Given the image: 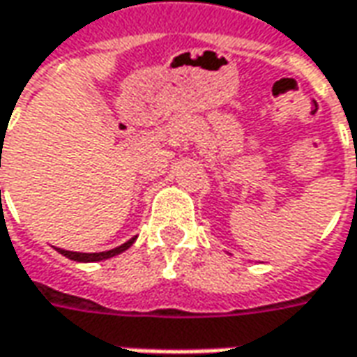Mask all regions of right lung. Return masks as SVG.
<instances>
[{
    "instance_id": "add662e5",
    "label": "right lung",
    "mask_w": 357,
    "mask_h": 357,
    "mask_svg": "<svg viewBox=\"0 0 357 357\" xmlns=\"http://www.w3.org/2000/svg\"><path fill=\"white\" fill-rule=\"evenodd\" d=\"M134 241H136V237H132V239L126 241L124 245H120V247H116V249L105 250V252H71V250H63V249H58V252L63 255V257H68L70 260H75V262H99V260L116 257V255H120V252L128 250L132 245H134Z\"/></svg>"
}]
</instances>
